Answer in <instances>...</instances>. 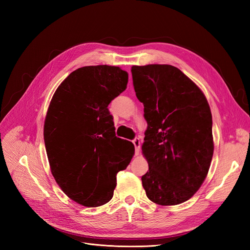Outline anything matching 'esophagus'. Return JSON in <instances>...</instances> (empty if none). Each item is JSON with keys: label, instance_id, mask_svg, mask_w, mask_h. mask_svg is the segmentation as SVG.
Returning <instances> with one entry per match:
<instances>
[{"label": "esophagus", "instance_id": "esophagus-1", "mask_svg": "<svg viewBox=\"0 0 250 250\" xmlns=\"http://www.w3.org/2000/svg\"><path fill=\"white\" fill-rule=\"evenodd\" d=\"M132 143L134 145V148H135V154H139L140 152V148H141V141L139 138H135L132 140Z\"/></svg>", "mask_w": 250, "mask_h": 250}]
</instances>
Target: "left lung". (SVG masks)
Wrapping results in <instances>:
<instances>
[{
    "instance_id": "1",
    "label": "left lung",
    "mask_w": 250,
    "mask_h": 250,
    "mask_svg": "<svg viewBox=\"0 0 250 250\" xmlns=\"http://www.w3.org/2000/svg\"><path fill=\"white\" fill-rule=\"evenodd\" d=\"M131 74L148 125L142 150L149 170L142 176L143 187L161 206L183 203L201 187L214 153L207 98L170 64L133 65Z\"/></svg>"
}]
</instances>
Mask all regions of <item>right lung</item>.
Returning a JSON list of instances; mask_svg holds the SVG:
<instances>
[{
    "mask_svg": "<svg viewBox=\"0 0 250 250\" xmlns=\"http://www.w3.org/2000/svg\"><path fill=\"white\" fill-rule=\"evenodd\" d=\"M119 66L90 65L72 72L53 96L43 139L51 172L69 197L96 208L108 202L117 174L134 153L129 141L116 137L108 104L127 87Z\"/></svg>",
    "mask_w": 250,
    "mask_h": 250,
    "instance_id": "1",
    "label": "right lung"
}]
</instances>
